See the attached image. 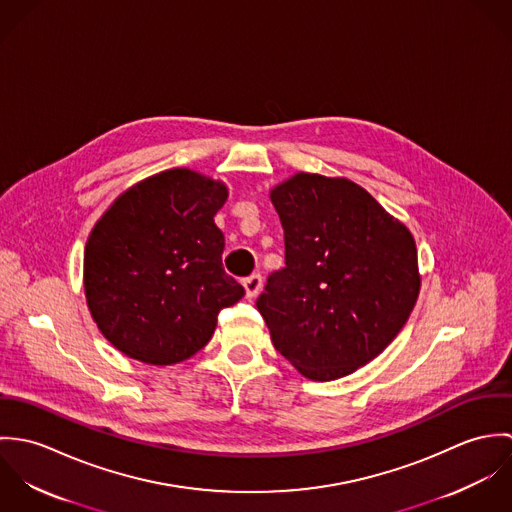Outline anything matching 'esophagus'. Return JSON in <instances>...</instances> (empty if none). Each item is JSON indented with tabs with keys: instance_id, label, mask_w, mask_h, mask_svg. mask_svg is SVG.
<instances>
[{
	"instance_id": "obj_1",
	"label": "esophagus",
	"mask_w": 512,
	"mask_h": 512,
	"mask_svg": "<svg viewBox=\"0 0 512 512\" xmlns=\"http://www.w3.org/2000/svg\"><path fill=\"white\" fill-rule=\"evenodd\" d=\"M242 286H244L248 297H256L258 292H260V288H262V276L260 274H252V276L242 280Z\"/></svg>"
}]
</instances>
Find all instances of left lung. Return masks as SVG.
<instances>
[{
	"mask_svg": "<svg viewBox=\"0 0 512 512\" xmlns=\"http://www.w3.org/2000/svg\"><path fill=\"white\" fill-rule=\"evenodd\" d=\"M286 268L256 301L276 351L309 380H337L378 357L418 293L412 232L361 185L295 173L270 191Z\"/></svg>",
	"mask_w": 512,
	"mask_h": 512,
	"instance_id": "left-lung-1",
	"label": "left lung"
}]
</instances>
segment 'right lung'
<instances>
[{
    "mask_svg": "<svg viewBox=\"0 0 512 512\" xmlns=\"http://www.w3.org/2000/svg\"><path fill=\"white\" fill-rule=\"evenodd\" d=\"M228 187L187 167L126 189L84 248V295L100 333L126 357L177 365L213 337L244 288L222 268L215 215Z\"/></svg>",
    "mask_w": 512,
    "mask_h": 512,
    "instance_id": "1",
    "label": "right lung"
}]
</instances>
